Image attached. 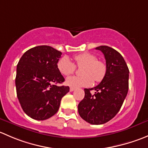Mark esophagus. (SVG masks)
<instances>
[{
    "instance_id": "esophagus-1",
    "label": "esophagus",
    "mask_w": 148,
    "mask_h": 148,
    "mask_svg": "<svg viewBox=\"0 0 148 148\" xmlns=\"http://www.w3.org/2000/svg\"><path fill=\"white\" fill-rule=\"evenodd\" d=\"M75 90V89H74V88H73V87H70V89H69V91L70 92H73V91H74Z\"/></svg>"
}]
</instances>
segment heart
<instances>
[{"instance_id": "1", "label": "heart", "mask_w": 148, "mask_h": 148, "mask_svg": "<svg viewBox=\"0 0 148 148\" xmlns=\"http://www.w3.org/2000/svg\"><path fill=\"white\" fill-rule=\"evenodd\" d=\"M76 64L81 69V76L69 77L66 79V84L73 88L89 86L94 80L99 82L104 78L107 72V65L103 61L98 60L96 55L91 53H82L74 56ZM57 68L59 72L64 76L73 74L76 66L66 56L58 62Z\"/></svg>"}]
</instances>
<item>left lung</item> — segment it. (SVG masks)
I'll return each mask as SVG.
<instances>
[{
    "instance_id": "obj_1",
    "label": "left lung",
    "mask_w": 148,
    "mask_h": 148,
    "mask_svg": "<svg viewBox=\"0 0 148 148\" xmlns=\"http://www.w3.org/2000/svg\"><path fill=\"white\" fill-rule=\"evenodd\" d=\"M104 54L107 72L100 83L92 89H84V98L78 105L80 117L92 125H102L120 111L129 88V69L118 51L107 46L96 48ZM91 90L96 91L94 95Z\"/></svg>"
}]
</instances>
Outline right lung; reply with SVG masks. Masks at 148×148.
<instances>
[{"instance_id": "right-lung-1", "label": "right lung", "mask_w": 148, "mask_h": 148, "mask_svg": "<svg viewBox=\"0 0 148 148\" xmlns=\"http://www.w3.org/2000/svg\"><path fill=\"white\" fill-rule=\"evenodd\" d=\"M62 53L49 46H38L23 53L16 69L18 99L24 112L44 120L59 110L62 98L69 87L57 86L64 82L57 63Z\"/></svg>"}]
</instances>
